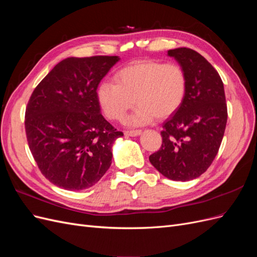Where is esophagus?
<instances>
[{
  "label": "esophagus",
  "instance_id": "obj_1",
  "mask_svg": "<svg viewBox=\"0 0 257 257\" xmlns=\"http://www.w3.org/2000/svg\"><path fill=\"white\" fill-rule=\"evenodd\" d=\"M142 133V131L141 130H131V131H125V136H132V137H134V136H137V135H139Z\"/></svg>",
  "mask_w": 257,
  "mask_h": 257
}]
</instances>
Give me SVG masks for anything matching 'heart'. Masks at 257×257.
Returning a JSON list of instances; mask_svg holds the SVG:
<instances>
[{
    "label": "heart",
    "mask_w": 257,
    "mask_h": 257,
    "mask_svg": "<svg viewBox=\"0 0 257 257\" xmlns=\"http://www.w3.org/2000/svg\"><path fill=\"white\" fill-rule=\"evenodd\" d=\"M114 82L98 85V104L108 119L121 121L136 102L139 107L131 119L134 124L172 115L181 106L186 91L185 73L174 62H132L114 74Z\"/></svg>",
    "instance_id": "obj_1"
}]
</instances>
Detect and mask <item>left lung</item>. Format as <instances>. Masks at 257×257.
Returning <instances> with one entry per match:
<instances>
[{
    "mask_svg": "<svg viewBox=\"0 0 257 257\" xmlns=\"http://www.w3.org/2000/svg\"><path fill=\"white\" fill-rule=\"evenodd\" d=\"M185 73L179 109L163 123L162 146L149 160L170 180L189 181L204 174L219 152L227 122L224 85L215 68L190 48L168 50Z\"/></svg>",
    "mask_w": 257,
    "mask_h": 257,
    "instance_id": "8db88e82",
    "label": "left lung"
}]
</instances>
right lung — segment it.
Instances as JSON below:
<instances>
[{
	"label": "right lung",
	"instance_id": "right-lung-1",
	"mask_svg": "<svg viewBox=\"0 0 257 257\" xmlns=\"http://www.w3.org/2000/svg\"><path fill=\"white\" fill-rule=\"evenodd\" d=\"M116 56L67 58L37 84L26 109L29 148L41 173L59 188L94 185L111 164L123 133L100 113L97 87Z\"/></svg>",
	"mask_w": 257,
	"mask_h": 257
}]
</instances>
